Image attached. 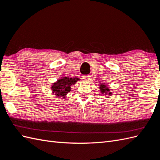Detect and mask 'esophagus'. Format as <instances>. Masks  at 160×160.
<instances>
[{
	"instance_id": "obj_1",
	"label": "esophagus",
	"mask_w": 160,
	"mask_h": 160,
	"mask_svg": "<svg viewBox=\"0 0 160 160\" xmlns=\"http://www.w3.org/2000/svg\"><path fill=\"white\" fill-rule=\"evenodd\" d=\"M90 78H91L90 75H84V76H82V78L84 79V80H86V81L90 80Z\"/></svg>"
}]
</instances>
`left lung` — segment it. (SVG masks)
Instances as JSON below:
<instances>
[{
	"label": "left lung",
	"instance_id": "1",
	"mask_svg": "<svg viewBox=\"0 0 160 160\" xmlns=\"http://www.w3.org/2000/svg\"><path fill=\"white\" fill-rule=\"evenodd\" d=\"M100 91L102 93V94H104L105 96H111V89L108 88V87L107 86V84L104 82L103 83H100Z\"/></svg>",
	"mask_w": 160,
	"mask_h": 160
}]
</instances>
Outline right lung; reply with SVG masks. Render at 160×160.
<instances>
[{
    "mask_svg": "<svg viewBox=\"0 0 160 160\" xmlns=\"http://www.w3.org/2000/svg\"><path fill=\"white\" fill-rule=\"evenodd\" d=\"M80 79L78 78H69L62 76L52 85V93L56 97L65 98L67 94L71 91V87L74 85L77 81Z\"/></svg>",
    "mask_w": 160,
    "mask_h": 160,
    "instance_id": "add662e5",
    "label": "right lung"
}]
</instances>
